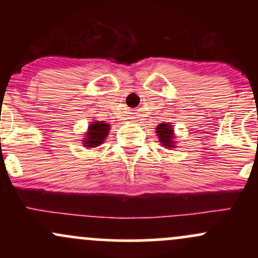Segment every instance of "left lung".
Segmentation results:
<instances>
[{"label":"left lung","instance_id":"1","mask_svg":"<svg viewBox=\"0 0 258 258\" xmlns=\"http://www.w3.org/2000/svg\"><path fill=\"white\" fill-rule=\"evenodd\" d=\"M156 133H158L159 139L162 146L167 148L173 147V131L171 128V125H168V123H160L158 128H156Z\"/></svg>","mask_w":258,"mask_h":258}]
</instances>
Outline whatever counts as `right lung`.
Instances as JSON below:
<instances>
[{"label": "right lung", "mask_w": 258, "mask_h": 258, "mask_svg": "<svg viewBox=\"0 0 258 258\" xmlns=\"http://www.w3.org/2000/svg\"><path fill=\"white\" fill-rule=\"evenodd\" d=\"M110 126L106 125L103 121H96L90 126L87 132V138H86L85 146L86 147H98L103 143L106 135H108Z\"/></svg>", "instance_id": "add662e5"}]
</instances>
